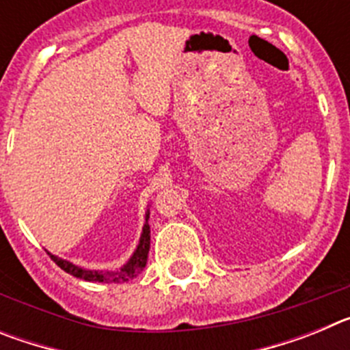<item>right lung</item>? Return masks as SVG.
Segmentation results:
<instances>
[{"label":"right lung","mask_w":350,"mask_h":350,"mask_svg":"<svg viewBox=\"0 0 350 350\" xmlns=\"http://www.w3.org/2000/svg\"><path fill=\"white\" fill-rule=\"evenodd\" d=\"M145 221H148V213H147V217H145ZM148 249H150V228H148V224L145 222L144 233H142L140 243H138L137 250H135V254H133V258L129 259L128 265H124V267L120 268V270H116V271L83 270V268L75 267L73 262L55 258V256H52V254H49V256H51L52 261H54L55 265L61 268V270H64L66 273L73 275V277H77V279L89 280V282L122 284V282H129L131 279H135V277H137V275L144 270L145 265H147Z\"/></svg>","instance_id":"add662e5"}]
</instances>
